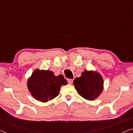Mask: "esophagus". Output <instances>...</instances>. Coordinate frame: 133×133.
Returning <instances> with one entry per match:
<instances>
[{"label": "esophagus", "instance_id": "obj_1", "mask_svg": "<svg viewBox=\"0 0 133 133\" xmlns=\"http://www.w3.org/2000/svg\"><path fill=\"white\" fill-rule=\"evenodd\" d=\"M67 81H68V82L69 84H72V82H73V79H68Z\"/></svg>", "mask_w": 133, "mask_h": 133}]
</instances>
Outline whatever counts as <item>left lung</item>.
<instances>
[{
  "label": "left lung",
  "mask_w": 133,
  "mask_h": 133,
  "mask_svg": "<svg viewBox=\"0 0 133 133\" xmlns=\"http://www.w3.org/2000/svg\"><path fill=\"white\" fill-rule=\"evenodd\" d=\"M73 85L80 96L88 101H94L103 90V79L96 71L85 70L81 77L74 80Z\"/></svg>",
  "instance_id": "obj_1"
}]
</instances>
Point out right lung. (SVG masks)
Here are the masks:
<instances>
[{
  "instance_id": "obj_1",
  "label": "right lung",
  "mask_w": 133,
  "mask_h": 133,
  "mask_svg": "<svg viewBox=\"0 0 133 133\" xmlns=\"http://www.w3.org/2000/svg\"><path fill=\"white\" fill-rule=\"evenodd\" d=\"M68 82L60 74L56 76L50 70L36 69L27 80V87L31 96L37 101L46 102L58 96L62 85Z\"/></svg>"
}]
</instances>
